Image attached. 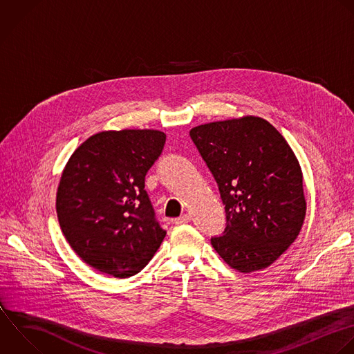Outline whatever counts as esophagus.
Returning a JSON list of instances; mask_svg holds the SVG:
<instances>
[{"instance_id":"obj_1","label":"esophagus","mask_w":354,"mask_h":354,"mask_svg":"<svg viewBox=\"0 0 354 354\" xmlns=\"http://www.w3.org/2000/svg\"><path fill=\"white\" fill-rule=\"evenodd\" d=\"M189 220H191V216H189V214H184V216H181V217L174 218V224H177V225L185 224V223H189Z\"/></svg>"}]
</instances>
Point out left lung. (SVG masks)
I'll use <instances>...</instances> for the list:
<instances>
[{
  "mask_svg": "<svg viewBox=\"0 0 354 354\" xmlns=\"http://www.w3.org/2000/svg\"><path fill=\"white\" fill-rule=\"evenodd\" d=\"M189 136L225 205L227 225L212 246L238 272L270 267L306 217L303 173L292 148L272 124L250 115L196 126Z\"/></svg>",
  "mask_w": 354,
  "mask_h": 354,
  "instance_id": "1",
  "label": "left lung"
}]
</instances>
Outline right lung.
Masks as SVG:
<instances>
[{"label":"right lung","mask_w":354,"mask_h":354,"mask_svg":"<svg viewBox=\"0 0 354 354\" xmlns=\"http://www.w3.org/2000/svg\"><path fill=\"white\" fill-rule=\"evenodd\" d=\"M165 141L159 130H108L69 158L57 191L58 221L71 248L95 270L131 277L166 236L144 189Z\"/></svg>","instance_id":"obj_1"}]
</instances>
